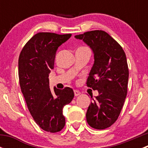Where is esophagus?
I'll use <instances>...</instances> for the list:
<instances>
[{"mask_svg": "<svg viewBox=\"0 0 148 148\" xmlns=\"http://www.w3.org/2000/svg\"><path fill=\"white\" fill-rule=\"evenodd\" d=\"M74 95H75L76 97H77V96H79V95L80 94H81V92H80L79 91L77 90V89H74Z\"/></svg>", "mask_w": 148, "mask_h": 148, "instance_id": "esophagus-1", "label": "esophagus"}]
</instances>
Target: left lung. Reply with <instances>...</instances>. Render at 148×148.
Wrapping results in <instances>:
<instances>
[{"mask_svg": "<svg viewBox=\"0 0 148 148\" xmlns=\"http://www.w3.org/2000/svg\"><path fill=\"white\" fill-rule=\"evenodd\" d=\"M74 37L91 48L95 59L86 85L97 90L99 95L88 107L86 122L95 129H106L117 120L127 93L126 55L122 46L104 31H87Z\"/></svg>", "mask_w": 148, "mask_h": 148, "instance_id": "obj_1", "label": "left lung"}]
</instances>
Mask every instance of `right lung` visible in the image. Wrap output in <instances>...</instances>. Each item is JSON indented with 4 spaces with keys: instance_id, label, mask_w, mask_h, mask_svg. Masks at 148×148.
I'll return each mask as SVG.
<instances>
[{
    "instance_id": "1",
    "label": "right lung",
    "mask_w": 148,
    "mask_h": 148,
    "mask_svg": "<svg viewBox=\"0 0 148 148\" xmlns=\"http://www.w3.org/2000/svg\"><path fill=\"white\" fill-rule=\"evenodd\" d=\"M71 36V34L38 33L26 43L19 56L21 89L34 121L46 132L54 133L63 129V108L74 96L70 87L59 89L54 86L51 92L49 79L58 48Z\"/></svg>"
}]
</instances>
